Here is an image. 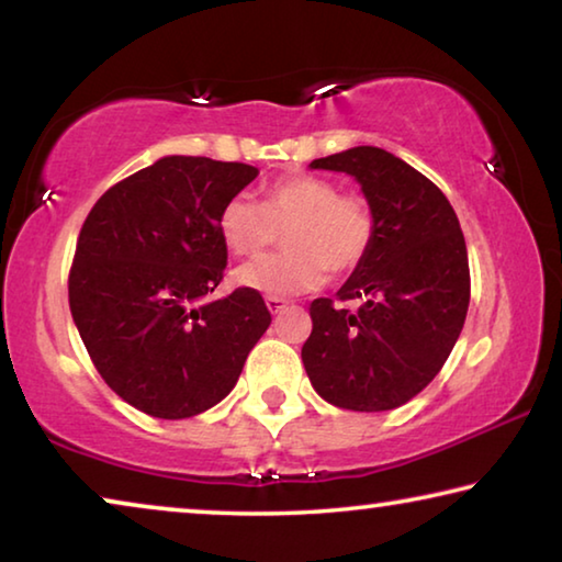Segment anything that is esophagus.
<instances>
[{
  "mask_svg": "<svg viewBox=\"0 0 562 562\" xmlns=\"http://www.w3.org/2000/svg\"><path fill=\"white\" fill-rule=\"evenodd\" d=\"M265 304H268V310L272 312V315H280V312L288 307V300H282V297H265Z\"/></svg>",
  "mask_w": 562,
  "mask_h": 562,
  "instance_id": "obj_1",
  "label": "esophagus"
}]
</instances>
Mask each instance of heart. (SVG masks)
I'll return each mask as SVG.
<instances>
[{"label":"heart","instance_id":"b5f03b06","mask_svg":"<svg viewBox=\"0 0 562 562\" xmlns=\"http://www.w3.org/2000/svg\"><path fill=\"white\" fill-rule=\"evenodd\" d=\"M284 235L288 252L252 260L235 272L247 290L290 297L315 290L327 270L347 274L357 270L374 243V211L367 198L339 193L319 176H290L272 183L265 203L237 193L221 207L217 231L235 255H258Z\"/></svg>","mask_w":562,"mask_h":562}]
</instances>
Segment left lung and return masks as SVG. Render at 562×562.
Instances as JSON below:
<instances>
[{"label":"left lung","instance_id":"8db88e82","mask_svg":"<svg viewBox=\"0 0 562 562\" xmlns=\"http://www.w3.org/2000/svg\"><path fill=\"white\" fill-rule=\"evenodd\" d=\"M312 168L359 180L374 211V243L337 292L310 304L302 361L315 392L349 412H389L441 372L471 300L465 240L451 203L389 150L357 146Z\"/></svg>","mask_w":562,"mask_h":562}]
</instances>
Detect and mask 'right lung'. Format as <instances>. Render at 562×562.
Instances as JSON below:
<instances>
[{
    "label": "right lung",
    "instance_id": "right-lung-1",
    "mask_svg": "<svg viewBox=\"0 0 562 562\" xmlns=\"http://www.w3.org/2000/svg\"><path fill=\"white\" fill-rule=\"evenodd\" d=\"M258 168L166 156L111 186L81 225L69 307L93 367L156 418H188L233 392L270 327L262 294L213 300L227 247L217 215Z\"/></svg>",
    "mask_w": 562,
    "mask_h": 562
}]
</instances>
